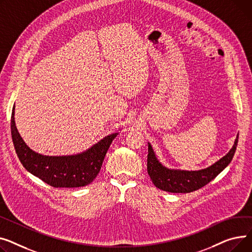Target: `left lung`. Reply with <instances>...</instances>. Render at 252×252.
I'll list each match as a JSON object with an SVG mask.
<instances>
[{"label":"left lung","mask_w":252,"mask_h":252,"mask_svg":"<svg viewBox=\"0 0 252 252\" xmlns=\"http://www.w3.org/2000/svg\"><path fill=\"white\" fill-rule=\"evenodd\" d=\"M238 143V135L235 139L234 145L230 152L214 165L198 171H185L168 169L162 166L157 158L151 143H149V155H147V173L153 183L160 190L172 193H189L195 191L212 180L223 171L231 162L236 147Z\"/></svg>","instance_id":"8db88e82"}]
</instances>
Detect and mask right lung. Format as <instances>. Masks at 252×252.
I'll return each instance as SVG.
<instances>
[{"label": "right lung", "instance_id": "add662e5", "mask_svg": "<svg viewBox=\"0 0 252 252\" xmlns=\"http://www.w3.org/2000/svg\"><path fill=\"white\" fill-rule=\"evenodd\" d=\"M15 106L11 116V134L23 167L53 187L75 188L91 184L100 171L109 147L118 132L103 137L87 151L73 156L49 157L33 152L23 141L15 125Z\"/></svg>", "mask_w": 252, "mask_h": 252}]
</instances>
